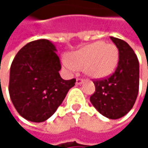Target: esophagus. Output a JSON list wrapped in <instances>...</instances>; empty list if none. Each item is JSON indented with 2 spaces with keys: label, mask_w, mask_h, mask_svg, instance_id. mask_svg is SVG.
Instances as JSON below:
<instances>
[{
  "label": "esophagus",
  "mask_w": 148,
  "mask_h": 148,
  "mask_svg": "<svg viewBox=\"0 0 148 148\" xmlns=\"http://www.w3.org/2000/svg\"><path fill=\"white\" fill-rule=\"evenodd\" d=\"M84 79H80V78H77L76 79V85H80L81 83H83Z\"/></svg>",
  "instance_id": "obj_1"
}]
</instances>
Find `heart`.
Returning <instances> with one entry per match:
<instances>
[{"label": "heart", "instance_id": "b5f03b06", "mask_svg": "<svg viewBox=\"0 0 148 148\" xmlns=\"http://www.w3.org/2000/svg\"><path fill=\"white\" fill-rule=\"evenodd\" d=\"M119 59L117 48L112 44L98 41L82 47L62 60L63 66L69 71L84 69L88 76L103 78L113 73Z\"/></svg>", "mask_w": 148, "mask_h": 148}]
</instances>
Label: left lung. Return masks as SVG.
Returning <instances> with one entry per match:
<instances>
[{"instance_id": "obj_1", "label": "left lung", "mask_w": 148, "mask_h": 148, "mask_svg": "<svg viewBox=\"0 0 148 148\" xmlns=\"http://www.w3.org/2000/svg\"><path fill=\"white\" fill-rule=\"evenodd\" d=\"M119 52L115 72L103 79H94L95 92L90 101L97 110L110 119L125 116L134 106L139 92V61L125 41L110 37Z\"/></svg>"}]
</instances>
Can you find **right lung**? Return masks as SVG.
Returning <instances> with one entry per match:
<instances>
[{
    "mask_svg": "<svg viewBox=\"0 0 148 148\" xmlns=\"http://www.w3.org/2000/svg\"><path fill=\"white\" fill-rule=\"evenodd\" d=\"M56 51L49 40H35L20 49L12 62L9 95L18 113L28 121L49 118L75 85V79L60 76L62 66Z\"/></svg>",
    "mask_w": 148,
    "mask_h": 148,
    "instance_id": "1",
    "label": "right lung"
}]
</instances>
